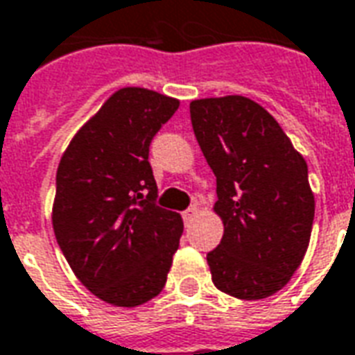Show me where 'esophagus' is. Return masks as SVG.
<instances>
[{
	"label": "esophagus",
	"instance_id": "obj_1",
	"mask_svg": "<svg viewBox=\"0 0 355 355\" xmlns=\"http://www.w3.org/2000/svg\"><path fill=\"white\" fill-rule=\"evenodd\" d=\"M195 214H197V207H189L187 210H183L182 212L183 222H185V224H187V222H191V220L195 218Z\"/></svg>",
	"mask_w": 355,
	"mask_h": 355
}]
</instances>
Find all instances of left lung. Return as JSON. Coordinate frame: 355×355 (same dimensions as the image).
I'll return each instance as SVG.
<instances>
[{
    "label": "left lung",
    "instance_id": "obj_1",
    "mask_svg": "<svg viewBox=\"0 0 355 355\" xmlns=\"http://www.w3.org/2000/svg\"><path fill=\"white\" fill-rule=\"evenodd\" d=\"M189 112L224 222L220 245L207 255L212 282L239 300L268 297L290 282L309 245L315 199L307 164L253 100H193Z\"/></svg>",
    "mask_w": 355,
    "mask_h": 355
}]
</instances>
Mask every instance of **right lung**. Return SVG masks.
<instances>
[{
	"label": "right lung",
	"instance_id": "right-lung-1",
	"mask_svg": "<svg viewBox=\"0 0 355 355\" xmlns=\"http://www.w3.org/2000/svg\"><path fill=\"white\" fill-rule=\"evenodd\" d=\"M180 102L154 90H117L61 156L53 232L92 294L135 307L162 292L180 248L182 216L156 205L150 143Z\"/></svg>",
	"mask_w": 355,
	"mask_h": 355
}]
</instances>
